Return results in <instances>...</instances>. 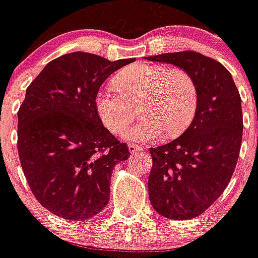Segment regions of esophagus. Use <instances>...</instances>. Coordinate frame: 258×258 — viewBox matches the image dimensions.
Returning <instances> with one entry per match:
<instances>
[{
    "instance_id": "obj_1",
    "label": "esophagus",
    "mask_w": 258,
    "mask_h": 258,
    "mask_svg": "<svg viewBox=\"0 0 258 258\" xmlns=\"http://www.w3.org/2000/svg\"><path fill=\"white\" fill-rule=\"evenodd\" d=\"M128 150H130V153H137V152H141V151L144 150V147L139 145H128Z\"/></svg>"
}]
</instances>
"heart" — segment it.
Instances as JSON below:
<instances>
[{
	"label": "heart",
	"mask_w": 258,
	"mask_h": 258,
	"mask_svg": "<svg viewBox=\"0 0 258 258\" xmlns=\"http://www.w3.org/2000/svg\"><path fill=\"white\" fill-rule=\"evenodd\" d=\"M111 85L117 95L101 91L96 97V111L111 134H121L131 123L136 106L141 117L123 134L131 141H155L163 132L172 139L194 121L199 88L184 70L135 63L116 74Z\"/></svg>",
	"instance_id": "heart-1"
}]
</instances>
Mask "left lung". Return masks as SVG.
Wrapping results in <instances>:
<instances>
[{"mask_svg":"<svg viewBox=\"0 0 258 258\" xmlns=\"http://www.w3.org/2000/svg\"><path fill=\"white\" fill-rule=\"evenodd\" d=\"M147 59L184 70L199 88V106L188 128L170 144L150 148L151 205L166 218L189 220L209 209L232 177L243 130L240 92L222 63L199 52Z\"/></svg>","mask_w":258,"mask_h":258,"instance_id":"1","label":"left lung"}]
</instances>
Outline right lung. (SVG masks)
Instances as JSON below:
<instances>
[{
	"label": "right lung",
	"mask_w": 258,
	"mask_h": 258,
	"mask_svg": "<svg viewBox=\"0 0 258 258\" xmlns=\"http://www.w3.org/2000/svg\"><path fill=\"white\" fill-rule=\"evenodd\" d=\"M134 61L72 52L48 62L26 90L18 155L31 191L53 215L82 221L108 204L114 165L130 152L102 124L96 97L108 76Z\"/></svg>",
	"instance_id": "1"
}]
</instances>
